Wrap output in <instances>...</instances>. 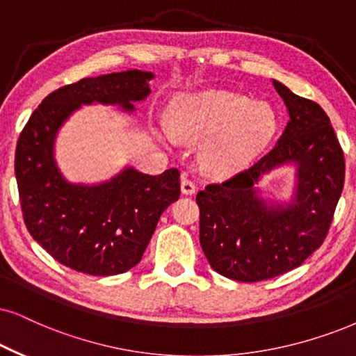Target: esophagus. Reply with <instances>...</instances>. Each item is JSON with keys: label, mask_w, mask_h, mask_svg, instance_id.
Here are the masks:
<instances>
[{"label": "esophagus", "mask_w": 356, "mask_h": 356, "mask_svg": "<svg viewBox=\"0 0 356 356\" xmlns=\"http://www.w3.org/2000/svg\"><path fill=\"white\" fill-rule=\"evenodd\" d=\"M181 191L182 193H186V195H192V193L195 192V184H193V181H191V179L184 177L181 182Z\"/></svg>", "instance_id": "obj_1"}]
</instances>
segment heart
I'll return each instance as SVG.
<instances>
[{"label":"heart","instance_id":"b5f03b06","mask_svg":"<svg viewBox=\"0 0 356 356\" xmlns=\"http://www.w3.org/2000/svg\"><path fill=\"white\" fill-rule=\"evenodd\" d=\"M277 116L266 102H253L240 93H187L175 102L165 139L204 145L202 165L211 174H232L248 165L271 141Z\"/></svg>","mask_w":356,"mask_h":356}]
</instances>
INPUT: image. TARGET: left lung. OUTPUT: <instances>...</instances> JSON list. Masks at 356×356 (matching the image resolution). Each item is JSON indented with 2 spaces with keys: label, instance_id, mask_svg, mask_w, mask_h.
Here are the masks:
<instances>
[{
  "label": "left lung",
  "instance_id": "left-lung-1",
  "mask_svg": "<svg viewBox=\"0 0 356 356\" xmlns=\"http://www.w3.org/2000/svg\"><path fill=\"white\" fill-rule=\"evenodd\" d=\"M273 85L289 111L277 145L195 199L202 250L210 266L233 281H266L300 266L325 240L343 191V151L325 111L286 85ZM282 163L298 168L295 197L286 207L269 206L254 184Z\"/></svg>",
  "mask_w": 356,
  "mask_h": 356
}]
</instances>
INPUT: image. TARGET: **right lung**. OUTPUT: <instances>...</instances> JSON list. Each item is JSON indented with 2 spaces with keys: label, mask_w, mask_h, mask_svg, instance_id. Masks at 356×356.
Returning <instances> with one entry per match:
<instances>
[{
  "label": "right lung",
  "mask_w": 356,
  "mask_h": 356,
  "mask_svg": "<svg viewBox=\"0 0 356 356\" xmlns=\"http://www.w3.org/2000/svg\"><path fill=\"white\" fill-rule=\"evenodd\" d=\"M151 72L126 70L65 85L44 98L17 139L15 172L22 218L31 236L64 266L90 276L126 273L141 261L163 211L179 199V170L147 175L126 168L98 186L62 177L54 143L82 105L133 111L151 93Z\"/></svg>",
  "instance_id": "obj_1"
}]
</instances>
